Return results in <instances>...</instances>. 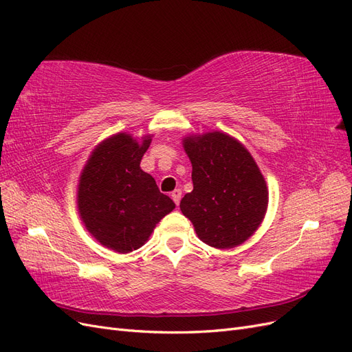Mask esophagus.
Listing matches in <instances>:
<instances>
[{
	"label": "esophagus",
	"instance_id": "1",
	"mask_svg": "<svg viewBox=\"0 0 352 352\" xmlns=\"http://www.w3.org/2000/svg\"><path fill=\"white\" fill-rule=\"evenodd\" d=\"M180 198H182V190H180V189H175L173 192H172V199L175 201L176 206L180 202Z\"/></svg>",
	"mask_w": 352,
	"mask_h": 352
}]
</instances>
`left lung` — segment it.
<instances>
[{
    "instance_id": "8db88e82",
    "label": "left lung",
    "mask_w": 352,
    "mask_h": 352,
    "mask_svg": "<svg viewBox=\"0 0 352 352\" xmlns=\"http://www.w3.org/2000/svg\"><path fill=\"white\" fill-rule=\"evenodd\" d=\"M192 164V192L180 201L197 236L219 250L235 248L264 220L269 189L255 160L235 138L206 132L184 138Z\"/></svg>"
}]
</instances>
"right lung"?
Listing matches in <instances>:
<instances>
[{
    "instance_id": "obj_1",
    "label": "right lung",
    "mask_w": 352,
    "mask_h": 352,
    "mask_svg": "<svg viewBox=\"0 0 352 352\" xmlns=\"http://www.w3.org/2000/svg\"><path fill=\"white\" fill-rule=\"evenodd\" d=\"M153 135L141 141L127 132L105 138L94 148L78 185V211L83 226L105 248L132 252L151 236L175 202L160 192L141 160Z\"/></svg>"
}]
</instances>
